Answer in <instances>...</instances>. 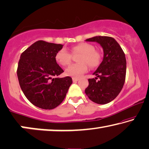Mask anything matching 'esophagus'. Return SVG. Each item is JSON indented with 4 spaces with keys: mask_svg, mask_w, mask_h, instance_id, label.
<instances>
[{
    "mask_svg": "<svg viewBox=\"0 0 149 149\" xmlns=\"http://www.w3.org/2000/svg\"><path fill=\"white\" fill-rule=\"evenodd\" d=\"M79 81V79L78 78H72V81L74 82V83H75V82L78 81Z\"/></svg>",
    "mask_w": 149,
    "mask_h": 149,
    "instance_id": "1",
    "label": "esophagus"
}]
</instances>
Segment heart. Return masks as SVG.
Wrapping results in <instances>:
<instances>
[{
  "label": "heart",
  "instance_id": "1",
  "mask_svg": "<svg viewBox=\"0 0 149 149\" xmlns=\"http://www.w3.org/2000/svg\"><path fill=\"white\" fill-rule=\"evenodd\" d=\"M72 55H79L77 62L79 64H72L66 68L65 74L73 78H79L84 73L87 72L88 66L94 68L100 65L101 62V54L95 50L93 45L89 43H80L75 45L70 49ZM72 54L65 48H62L58 52L55 58L60 65L65 66L70 63Z\"/></svg>",
  "mask_w": 149,
  "mask_h": 149
}]
</instances>
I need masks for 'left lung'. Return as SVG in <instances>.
<instances>
[{
    "instance_id": "obj_1",
    "label": "left lung",
    "mask_w": 149,
    "mask_h": 149,
    "mask_svg": "<svg viewBox=\"0 0 149 149\" xmlns=\"http://www.w3.org/2000/svg\"><path fill=\"white\" fill-rule=\"evenodd\" d=\"M85 41L97 42L103 50L102 62L93 72L97 77L88 80L85 93L93 102L106 104L118 95L124 86L126 72L125 54L113 38L95 36ZM97 77L100 79L98 81Z\"/></svg>"
}]
</instances>
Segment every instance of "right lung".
Segmentation results:
<instances>
[{"label":"right lung","instance_id":"right-lung-1","mask_svg":"<svg viewBox=\"0 0 149 149\" xmlns=\"http://www.w3.org/2000/svg\"><path fill=\"white\" fill-rule=\"evenodd\" d=\"M62 44L39 40L21 54L17 68L21 89L27 99L36 107L52 109L65 98L72 78H56L64 70L55 56Z\"/></svg>","mask_w":149,"mask_h":149}]
</instances>
